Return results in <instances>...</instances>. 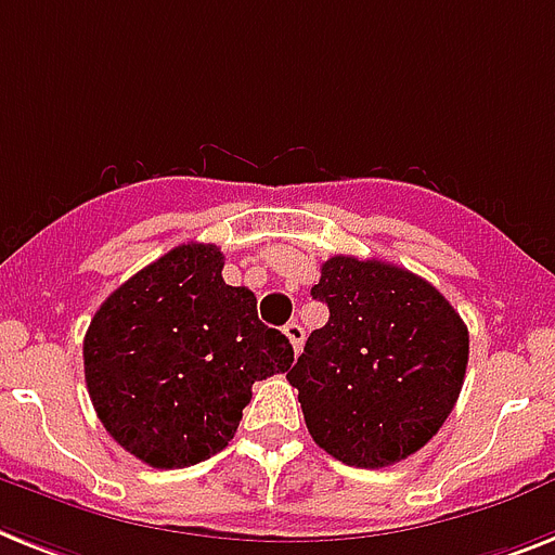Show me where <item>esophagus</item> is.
Here are the masks:
<instances>
[{
    "mask_svg": "<svg viewBox=\"0 0 555 555\" xmlns=\"http://www.w3.org/2000/svg\"><path fill=\"white\" fill-rule=\"evenodd\" d=\"M283 334L288 337V343H292V349H295V354H300V349H304V340H306V332L300 323H286V328H283Z\"/></svg>",
    "mask_w": 555,
    "mask_h": 555,
    "instance_id": "esophagus-1",
    "label": "esophagus"
}]
</instances>
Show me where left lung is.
<instances>
[{
    "label": "left lung",
    "mask_w": 555,
    "mask_h": 555,
    "mask_svg": "<svg viewBox=\"0 0 555 555\" xmlns=\"http://www.w3.org/2000/svg\"><path fill=\"white\" fill-rule=\"evenodd\" d=\"M311 297L328 306L286 374L334 460L388 468L442 428L462 391L468 326L437 288L386 260L334 255Z\"/></svg>",
    "instance_id": "obj_1"
}]
</instances>
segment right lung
Here are the masks:
<instances>
[{"label":"right lung","mask_w":555,"mask_h":555,"mask_svg":"<svg viewBox=\"0 0 555 555\" xmlns=\"http://www.w3.org/2000/svg\"><path fill=\"white\" fill-rule=\"evenodd\" d=\"M212 244H181L132 274L90 320L85 379L109 437L150 468H186L235 437L251 383L288 371L286 334Z\"/></svg>","instance_id":"obj_1"}]
</instances>
